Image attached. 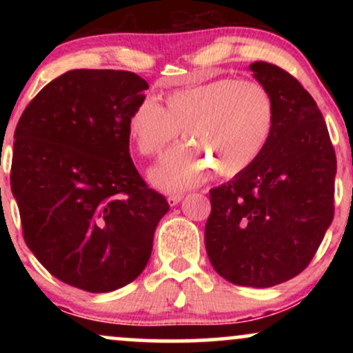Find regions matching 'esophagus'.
Wrapping results in <instances>:
<instances>
[{"instance_id": "obj_1", "label": "esophagus", "mask_w": 353, "mask_h": 353, "mask_svg": "<svg viewBox=\"0 0 353 353\" xmlns=\"http://www.w3.org/2000/svg\"><path fill=\"white\" fill-rule=\"evenodd\" d=\"M182 197H184L182 194H169V196H168L169 205H177L182 201Z\"/></svg>"}]
</instances>
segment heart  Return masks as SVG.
<instances>
[{"instance_id": "obj_1", "label": "heart", "mask_w": 353, "mask_h": 353, "mask_svg": "<svg viewBox=\"0 0 353 353\" xmlns=\"http://www.w3.org/2000/svg\"><path fill=\"white\" fill-rule=\"evenodd\" d=\"M275 124L270 92L257 81L221 78L176 89L164 106L145 99L129 117V134L144 157H157L184 132L151 172L165 190L196 185L210 168L232 177L249 169L269 144Z\"/></svg>"}]
</instances>
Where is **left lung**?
<instances>
[{"label": "left lung", "mask_w": 353, "mask_h": 353, "mask_svg": "<svg viewBox=\"0 0 353 353\" xmlns=\"http://www.w3.org/2000/svg\"><path fill=\"white\" fill-rule=\"evenodd\" d=\"M250 70L274 99V132L249 169L210 189L205 249L225 281L272 287L305 270L332 224L337 157L302 84L264 61Z\"/></svg>", "instance_id": "left-lung-1"}]
</instances>
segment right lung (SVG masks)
<instances>
[{
    "mask_svg": "<svg viewBox=\"0 0 353 353\" xmlns=\"http://www.w3.org/2000/svg\"><path fill=\"white\" fill-rule=\"evenodd\" d=\"M148 88L131 71H68L16 125L10 179L24 242L48 272L86 292L134 281L169 210L129 154V117Z\"/></svg>",
    "mask_w": 353,
    "mask_h": 353,
    "instance_id": "add662e5",
    "label": "right lung"
}]
</instances>
